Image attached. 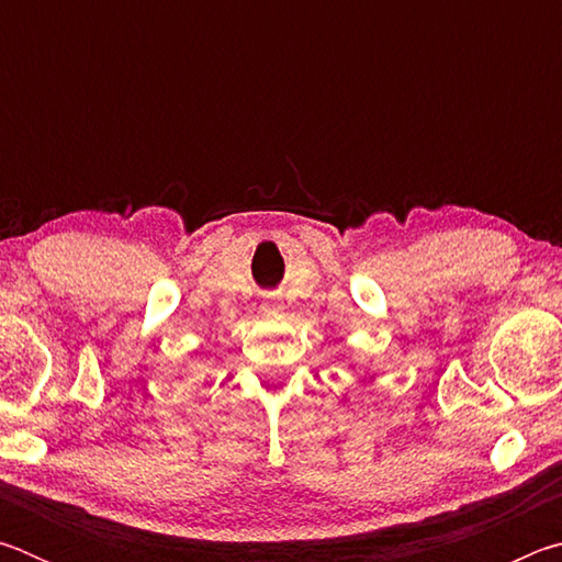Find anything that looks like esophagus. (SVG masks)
Masks as SVG:
<instances>
[{
	"mask_svg": "<svg viewBox=\"0 0 562 562\" xmlns=\"http://www.w3.org/2000/svg\"><path fill=\"white\" fill-rule=\"evenodd\" d=\"M262 307H265V310H268V312H274V310H278V302H274V297H272V294H268V297H265V302H262Z\"/></svg>",
	"mask_w": 562,
	"mask_h": 562,
	"instance_id": "1",
	"label": "esophagus"
}]
</instances>
